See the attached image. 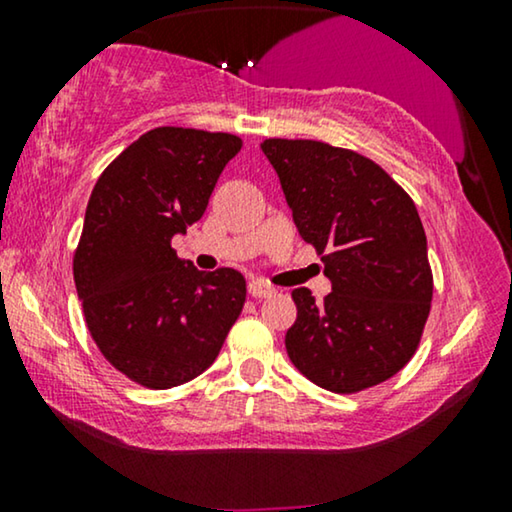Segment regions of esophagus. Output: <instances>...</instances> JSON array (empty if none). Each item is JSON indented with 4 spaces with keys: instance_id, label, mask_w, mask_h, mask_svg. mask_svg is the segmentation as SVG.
<instances>
[{
    "instance_id": "esophagus-1",
    "label": "esophagus",
    "mask_w": 512,
    "mask_h": 512,
    "mask_svg": "<svg viewBox=\"0 0 512 512\" xmlns=\"http://www.w3.org/2000/svg\"><path fill=\"white\" fill-rule=\"evenodd\" d=\"M249 293L254 298H270L272 293H275V286H270L268 282H263V279H251V282H249Z\"/></svg>"
}]
</instances>
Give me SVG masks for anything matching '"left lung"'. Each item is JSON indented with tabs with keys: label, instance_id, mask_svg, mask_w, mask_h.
Masks as SVG:
<instances>
[{
	"label": "left lung",
	"instance_id": "1",
	"mask_svg": "<svg viewBox=\"0 0 512 512\" xmlns=\"http://www.w3.org/2000/svg\"><path fill=\"white\" fill-rule=\"evenodd\" d=\"M300 237L324 254L331 293L293 289L286 352L335 394L394 377L412 359L431 310L426 235L410 195L359 153L312 139H265Z\"/></svg>",
	"mask_w": 512,
	"mask_h": 512
}]
</instances>
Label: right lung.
Listing matches in <instances>:
<instances>
[{
	"label": "right lung",
	"mask_w": 512,
	"mask_h": 512,
	"mask_svg": "<svg viewBox=\"0 0 512 512\" xmlns=\"http://www.w3.org/2000/svg\"><path fill=\"white\" fill-rule=\"evenodd\" d=\"M240 149L242 139L226 132L149 130L90 193L74 256L76 293L104 359L149 389L205 373L242 312L240 272H202L172 249V237L202 219Z\"/></svg>",
	"instance_id": "1"
}]
</instances>
